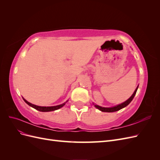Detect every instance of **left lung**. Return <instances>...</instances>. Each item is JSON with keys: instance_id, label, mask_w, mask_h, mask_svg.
<instances>
[{"instance_id": "left-lung-1", "label": "left lung", "mask_w": 160, "mask_h": 160, "mask_svg": "<svg viewBox=\"0 0 160 160\" xmlns=\"http://www.w3.org/2000/svg\"><path fill=\"white\" fill-rule=\"evenodd\" d=\"M138 89V88H136V89L135 90L133 95L131 96L130 98L126 101H125V102H123L122 104H119V105H118L117 106H115V107H113V108H102V107H101V106H99L98 105H95V107L96 108H98V109H99L100 111H103V112H115V111H119L120 109H122V108L126 107L127 105H128L131 103V101L133 100L134 96L135 95V94H136Z\"/></svg>"}]
</instances>
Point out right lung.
<instances>
[{
    "instance_id": "1",
    "label": "right lung",
    "mask_w": 160,
    "mask_h": 160,
    "mask_svg": "<svg viewBox=\"0 0 160 160\" xmlns=\"http://www.w3.org/2000/svg\"><path fill=\"white\" fill-rule=\"evenodd\" d=\"M22 99H23L24 101H25V103H27L28 105H30L31 107H32L34 109H35L39 111H42V112H47V111H55V110H57V109H59L63 107V106L65 104V103H64L59 105H57V106H52V107H41V106L35 105H33V104H32V103H31L29 102H28V101L27 100H25L23 98H22Z\"/></svg>"
}]
</instances>
